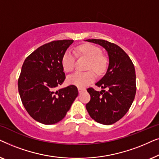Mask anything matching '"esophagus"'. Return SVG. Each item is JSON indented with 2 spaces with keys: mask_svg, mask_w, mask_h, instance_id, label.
I'll return each instance as SVG.
<instances>
[{
  "mask_svg": "<svg viewBox=\"0 0 159 159\" xmlns=\"http://www.w3.org/2000/svg\"><path fill=\"white\" fill-rule=\"evenodd\" d=\"M85 90V89L84 88H78V91H79V93H82L83 92V91Z\"/></svg>",
  "mask_w": 159,
  "mask_h": 159,
  "instance_id": "esophagus-1",
  "label": "esophagus"
}]
</instances>
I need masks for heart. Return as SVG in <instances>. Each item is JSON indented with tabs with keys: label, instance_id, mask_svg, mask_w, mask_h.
I'll return each mask as SVG.
<instances>
[{
	"label": "heart",
	"instance_id": "b5f03b06",
	"mask_svg": "<svg viewBox=\"0 0 159 159\" xmlns=\"http://www.w3.org/2000/svg\"><path fill=\"white\" fill-rule=\"evenodd\" d=\"M78 52L89 59L88 69H93L98 74H101L107 68L108 59L102 55L101 50L96 45L92 44H84L80 45ZM76 55L73 51H67L63 56L61 64L65 71L69 72L75 68ZM95 75L92 71L85 72L76 71L67 77V82L69 84L78 87L84 88L95 80Z\"/></svg>",
	"mask_w": 159,
	"mask_h": 159
}]
</instances>
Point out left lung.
<instances>
[{"label":"left lung","instance_id":"8db88e82","mask_svg":"<svg viewBox=\"0 0 159 159\" xmlns=\"http://www.w3.org/2000/svg\"><path fill=\"white\" fill-rule=\"evenodd\" d=\"M86 41L103 47L107 51L109 59L105 75L95 83L103 90L96 91L92 88L87 90L91 99L86 104V109L97 122L112 125L127 114L134 101L136 93L135 69L130 58L117 45L97 39Z\"/></svg>","mask_w":159,"mask_h":159}]
</instances>
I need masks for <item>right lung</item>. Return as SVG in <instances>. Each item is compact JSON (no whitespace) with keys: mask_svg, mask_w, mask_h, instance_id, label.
Returning <instances> with one entry per match:
<instances>
[{"mask_svg":"<svg viewBox=\"0 0 159 159\" xmlns=\"http://www.w3.org/2000/svg\"><path fill=\"white\" fill-rule=\"evenodd\" d=\"M74 40L52 41L39 47L26 58L18 80L20 98L30 116L43 125L62 120L78 95L69 85L56 90L64 82L63 56Z\"/></svg>","mask_w":159,"mask_h":159,"instance_id":"right-lung-1","label":"right lung"}]
</instances>
